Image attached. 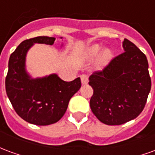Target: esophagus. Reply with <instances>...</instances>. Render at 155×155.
I'll list each match as a JSON object with an SVG mask.
<instances>
[{
	"label": "esophagus",
	"mask_w": 155,
	"mask_h": 155,
	"mask_svg": "<svg viewBox=\"0 0 155 155\" xmlns=\"http://www.w3.org/2000/svg\"><path fill=\"white\" fill-rule=\"evenodd\" d=\"M81 83H82V84H86L88 83V81H89L87 75H85V74H82V75L81 76Z\"/></svg>",
	"instance_id": "34e87169"
}]
</instances>
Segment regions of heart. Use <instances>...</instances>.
I'll return each mask as SVG.
<instances>
[{"label":"heart","instance_id":"1","mask_svg":"<svg viewBox=\"0 0 155 155\" xmlns=\"http://www.w3.org/2000/svg\"><path fill=\"white\" fill-rule=\"evenodd\" d=\"M84 57L87 61H92L98 57L95 65L98 70H102L110 64L113 57V53L110 49L103 50L101 45L94 44L86 49L84 53Z\"/></svg>","mask_w":155,"mask_h":155}]
</instances>
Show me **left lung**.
Segmentation results:
<instances>
[{
	"label": "left lung",
	"mask_w": 155,
	"mask_h": 155,
	"mask_svg": "<svg viewBox=\"0 0 155 155\" xmlns=\"http://www.w3.org/2000/svg\"><path fill=\"white\" fill-rule=\"evenodd\" d=\"M122 46L123 54L90 76L89 84L94 91L90 101L91 110L108 125L122 124L139 116L151 89L145 54L127 39Z\"/></svg>",
	"instance_id": "obj_1"
}]
</instances>
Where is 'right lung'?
<instances>
[{
  "label": "right lung",
  "instance_id": "1",
  "mask_svg": "<svg viewBox=\"0 0 155 155\" xmlns=\"http://www.w3.org/2000/svg\"><path fill=\"white\" fill-rule=\"evenodd\" d=\"M54 40L48 36L25 40L9 59L6 94L19 116L32 124L49 125L59 121L67 110L71 97L81 86L80 77L70 82L61 80L56 74L34 78L26 70L29 50L35 44L52 45Z\"/></svg>",
  "mask_w": 155,
  "mask_h": 155
}]
</instances>
